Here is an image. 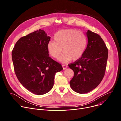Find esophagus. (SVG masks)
<instances>
[{"label": "esophagus", "mask_w": 121, "mask_h": 121, "mask_svg": "<svg viewBox=\"0 0 121 121\" xmlns=\"http://www.w3.org/2000/svg\"><path fill=\"white\" fill-rule=\"evenodd\" d=\"M62 67L63 68V69H65L67 68V66L65 65H62Z\"/></svg>", "instance_id": "esophagus-1"}]
</instances>
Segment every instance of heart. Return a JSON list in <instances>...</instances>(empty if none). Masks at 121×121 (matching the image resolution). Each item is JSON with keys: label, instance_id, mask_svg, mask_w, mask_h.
Here are the masks:
<instances>
[{"label": "heart", "instance_id": "1", "mask_svg": "<svg viewBox=\"0 0 121 121\" xmlns=\"http://www.w3.org/2000/svg\"><path fill=\"white\" fill-rule=\"evenodd\" d=\"M54 41L49 42L47 45L49 54L55 58H59L63 63L71 60L77 61L84 54L87 41L84 34L75 29H65L57 31L54 36Z\"/></svg>", "mask_w": 121, "mask_h": 121}]
</instances>
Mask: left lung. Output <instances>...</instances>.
<instances>
[{
	"label": "left lung",
	"mask_w": 121,
	"mask_h": 121,
	"mask_svg": "<svg viewBox=\"0 0 121 121\" xmlns=\"http://www.w3.org/2000/svg\"><path fill=\"white\" fill-rule=\"evenodd\" d=\"M86 34L88 42L84 54L68 65L74 72L70 87L80 94L88 93L99 84L105 75L108 56L106 44L99 34L90 30Z\"/></svg>",
	"instance_id": "obj_1"
}]
</instances>
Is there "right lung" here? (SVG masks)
Wrapping results in <instances>:
<instances>
[{"mask_svg": "<svg viewBox=\"0 0 121 121\" xmlns=\"http://www.w3.org/2000/svg\"><path fill=\"white\" fill-rule=\"evenodd\" d=\"M51 37L42 30L22 37L12 51L16 75L24 88L34 94H44L53 88L55 76L63 69L49 57L47 49Z\"/></svg>", "mask_w": 121, "mask_h": 121, "instance_id": "1", "label": "right lung"}]
</instances>
